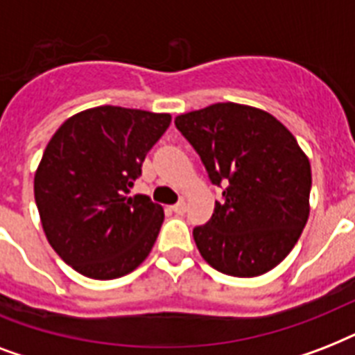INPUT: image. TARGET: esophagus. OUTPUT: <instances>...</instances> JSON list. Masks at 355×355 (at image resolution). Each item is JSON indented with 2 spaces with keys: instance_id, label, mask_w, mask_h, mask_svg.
Returning a JSON list of instances; mask_svg holds the SVG:
<instances>
[{
  "instance_id": "34e87169",
  "label": "esophagus",
  "mask_w": 355,
  "mask_h": 355,
  "mask_svg": "<svg viewBox=\"0 0 355 355\" xmlns=\"http://www.w3.org/2000/svg\"><path fill=\"white\" fill-rule=\"evenodd\" d=\"M171 210L175 211V214H178V216H182L184 211H186V202H177V205L175 206H171Z\"/></svg>"
}]
</instances>
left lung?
<instances>
[{
  "label": "left lung",
  "mask_w": 355,
  "mask_h": 355,
  "mask_svg": "<svg viewBox=\"0 0 355 355\" xmlns=\"http://www.w3.org/2000/svg\"><path fill=\"white\" fill-rule=\"evenodd\" d=\"M175 125L211 184L225 186L210 221L193 228L200 256L237 278L275 269L309 217L311 166L295 136L269 112L237 103L180 114Z\"/></svg>",
  "instance_id": "1"
}]
</instances>
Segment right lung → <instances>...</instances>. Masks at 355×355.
<instances>
[{"label": "right lung", "instance_id": "1", "mask_svg": "<svg viewBox=\"0 0 355 355\" xmlns=\"http://www.w3.org/2000/svg\"><path fill=\"white\" fill-rule=\"evenodd\" d=\"M169 123V114L105 105L71 116L49 139L35 200L53 250L83 276L114 280L149 256L164 208L130 189Z\"/></svg>", "mask_w": 355, "mask_h": 355}]
</instances>
